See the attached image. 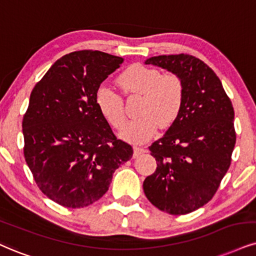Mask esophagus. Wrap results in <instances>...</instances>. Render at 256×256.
Masks as SVG:
<instances>
[{
    "instance_id": "esophagus-1",
    "label": "esophagus",
    "mask_w": 256,
    "mask_h": 256,
    "mask_svg": "<svg viewBox=\"0 0 256 256\" xmlns=\"http://www.w3.org/2000/svg\"><path fill=\"white\" fill-rule=\"evenodd\" d=\"M144 152H146V150H144V147H138V146H135V147H134V158L138 156L141 153H144Z\"/></svg>"
}]
</instances>
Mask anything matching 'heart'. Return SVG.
<instances>
[{
  "label": "heart",
  "instance_id": "b5f03b06",
  "mask_svg": "<svg viewBox=\"0 0 256 256\" xmlns=\"http://www.w3.org/2000/svg\"><path fill=\"white\" fill-rule=\"evenodd\" d=\"M118 83L126 94H141L138 114L140 118L127 123L121 136L130 142L141 144L152 138L158 128L172 124L182 112L184 84L178 74H160L159 70L141 64L128 66L118 76ZM94 103L104 120L115 129L126 122L123 100L106 85L94 94Z\"/></svg>",
  "mask_w": 256,
  "mask_h": 256
}]
</instances>
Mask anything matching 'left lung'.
<instances>
[{
    "label": "left lung",
    "instance_id": "left-lung-1",
    "mask_svg": "<svg viewBox=\"0 0 256 256\" xmlns=\"http://www.w3.org/2000/svg\"><path fill=\"white\" fill-rule=\"evenodd\" d=\"M146 64L178 74L184 84L182 112L150 144L156 170L144 182L148 200L171 215L206 204L226 176L236 142L234 108L215 72L190 54L158 56Z\"/></svg>",
    "mask_w": 256,
    "mask_h": 256
}]
</instances>
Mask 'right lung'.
<instances>
[{
	"instance_id": "add662e5",
	"label": "right lung",
	"mask_w": 256,
	"mask_h": 256,
	"mask_svg": "<svg viewBox=\"0 0 256 256\" xmlns=\"http://www.w3.org/2000/svg\"><path fill=\"white\" fill-rule=\"evenodd\" d=\"M122 62L100 51L71 52L32 90L22 120L24 160L40 191L62 206L98 200L115 170L133 156L94 103L100 83Z\"/></svg>"
}]
</instances>
